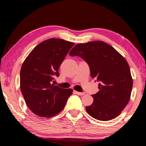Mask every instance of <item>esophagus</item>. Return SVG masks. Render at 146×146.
Masks as SVG:
<instances>
[{"label":"esophagus","mask_w":146,"mask_h":146,"mask_svg":"<svg viewBox=\"0 0 146 146\" xmlns=\"http://www.w3.org/2000/svg\"><path fill=\"white\" fill-rule=\"evenodd\" d=\"M73 92L75 93V94L78 95H83L85 94L84 92H77V91H75V90H74Z\"/></svg>","instance_id":"34e87169"}]
</instances>
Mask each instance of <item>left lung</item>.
I'll list each match as a JSON object with an SVG mask.
<instances>
[{"label":"left lung","mask_w":146,"mask_h":146,"mask_svg":"<svg viewBox=\"0 0 146 146\" xmlns=\"http://www.w3.org/2000/svg\"><path fill=\"white\" fill-rule=\"evenodd\" d=\"M87 63L91 77L97 78L99 91L92 95L94 102L86 110L94 119L107 121L118 117L131 98L133 85L129 65L112 46L104 41L81 43L70 51Z\"/></svg>","instance_id":"obj_1"}]
</instances>
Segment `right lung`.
Segmentation results:
<instances>
[{
	"mask_svg": "<svg viewBox=\"0 0 146 146\" xmlns=\"http://www.w3.org/2000/svg\"><path fill=\"white\" fill-rule=\"evenodd\" d=\"M74 44L62 39L45 40L23 62L20 71L21 91L27 107L36 115H56L72 95V89L61 88L52 82L54 76H59V68Z\"/></svg>",
	"mask_w": 146,
	"mask_h": 146,
	"instance_id": "add662e5",
	"label": "right lung"
}]
</instances>
